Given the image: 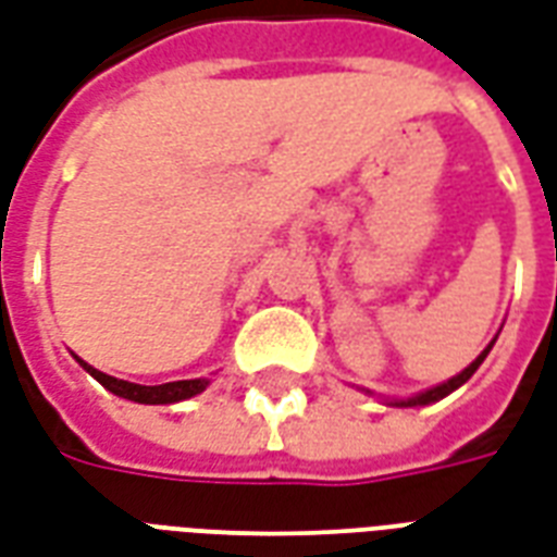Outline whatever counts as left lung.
<instances>
[{"instance_id": "left-lung-1", "label": "left lung", "mask_w": 557, "mask_h": 557, "mask_svg": "<svg viewBox=\"0 0 557 557\" xmlns=\"http://www.w3.org/2000/svg\"><path fill=\"white\" fill-rule=\"evenodd\" d=\"M496 339H498V336H493V342H490L487 348L478 354L475 360L469 362L467 369H463L460 374H455V377H448V381L436 383V386H431V389H425V393L410 395V398H386V405H389V407H425V405H434V401H440V398H446V395L455 393L457 386H463V383H467L469 377L478 372V366L484 362V357H487L490 348L496 345ZM366 393H372V389H366Z\"/></svg>"}]
</instances>
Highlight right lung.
Listing matches in <instances>:
<instances>
[{
  "mask_svg": "<svg viewBox=\"0 0 557 557\" xmlns=\"http://www.w3.org/2000/svg\"><path fill=\"white\" fill-rule=\"evenodd\" d=\"M73 357H76V354H73ZM76 362H79L90 377H97L109 393L121 395L126 401H138V405H176V401H185V398H195V395H200L206 386H209V377L159 383V386H141V383L117 381V377H111V374L94 369V366H88V362L79 360V357H76Z\"/></svg>",
  "mask_w": 557,
  "mask_h": 557,
  "instance_id": "add662e5",
  "label": "right lung"
}]
</instances>
